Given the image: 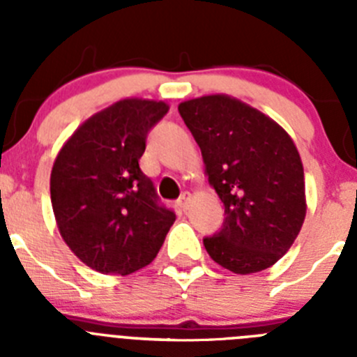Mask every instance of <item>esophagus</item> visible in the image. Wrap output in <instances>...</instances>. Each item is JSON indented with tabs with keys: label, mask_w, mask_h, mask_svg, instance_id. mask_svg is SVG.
Segmentation results:
<instances>
[{
	"label": "esophagus",
	"mask_w": 357,
	"mask_h": 357,
	"mask_svg": "<svg viewBox=\"0 0 357 357\" xmlns=\"http://www.w3.org/2000/svg\"><path fill=\"white\" fill-rule=\"evenodd\" d=\"M189 202H191V195H189V193H182L181 198L176 200V204H178V207H181L182 211H185L189 207Z\"/></svg>",
	"instance_id": "obj_1"
}]
</instances>
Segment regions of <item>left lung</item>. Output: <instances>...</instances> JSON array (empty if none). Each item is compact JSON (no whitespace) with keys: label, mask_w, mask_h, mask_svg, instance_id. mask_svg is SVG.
<instances>
[{"label":"left lung","mask_w":357,"mask_h":357,"mask_svg":"<svg viewBox=\"0 0 357 357\" xmlns=\"http://www.w3.org/2000/svg\"><path fill=\"white\" fill-rule=\"evenodd\" d=\"M225 207L204 238L213 261L234 273L266 270L289 250L305 218L304 168L291 137L270 118L223 94L178 105Z\"/></svg>","instance_id":"left-lung-1"}]
</instances>
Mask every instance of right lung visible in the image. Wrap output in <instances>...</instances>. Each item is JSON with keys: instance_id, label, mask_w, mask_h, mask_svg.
I'll return each instance as SVG.
<instances>
[{"instance_id": "add662e5", "label": "right lung", "mask_w": 357, "mask_h": 357, "mask_svg": "<svg viewBox=\"0 0 357 357\" xmlns=\"http://www.w3.org/2000/svg\"><path fill=\"white\" fill-rule=\"evenodd\" d=\"M166 112L162 102L121 100L87 119L56 155L50 181L56 225L96 272L128 275L150 264L175 222L139 168L148 132Z\"/></svg>"}]
</instances>
